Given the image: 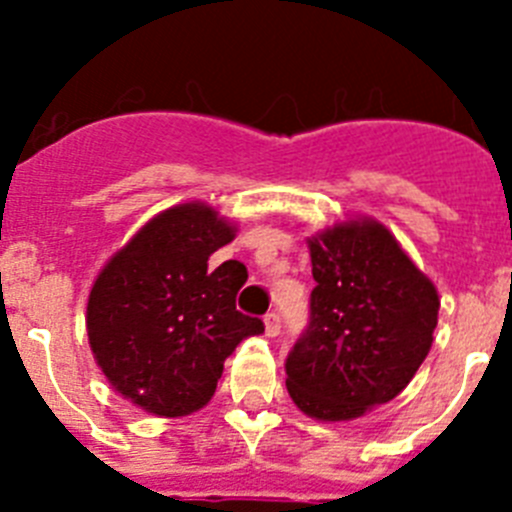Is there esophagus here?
Instances as JSON below:
<instances>
[{
    "mask_svg": "<svg viewBox=\"0 0 512 512\" xmlns=\"http://www.w3.org/2000/svg\"><path fill=\"white\" fill-rule=\"evenodd\" d=\"M264 323H266V333L269 336H279V330H282V315L279 312H266L264 315Z\"/></svg>",
    "mask_w": 512,
    "mask_h": 512,
    "instance_id": "34e87169",
    "label": "esophagus"
}]
</instances>
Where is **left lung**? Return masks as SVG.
Returning a JSON list of instances; mask_svg holds the SVG:
<instances>
[{
    "label": "left lung",
    "instance_id": "left-lung-1",
    "mask_svg": "<svg viewBox=\"0 0 512 512\" xmlns=\"http://www.w3.org/2000/svg\"><path fill=\"white\" fill-rule=\"evenodd\" d=\"M310 259V320L284 361L289 397L310 418H359L415 377L431 351L438 292L374 220L320 233Z\"/></svg>",
    "mask_w": 512,
    "mask_h": 512
}]
</instances>
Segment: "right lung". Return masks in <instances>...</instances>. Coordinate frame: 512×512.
I'll return each instance as SVG.
<instances>
[{
	"instance_id": "add662e5",
	"label": "right lung",
	"mask_w": 512,
	"mask_h": 512,
	"mask_svg": "<svg viewBox=\"0 0 512 512\" xmlns=\"http://www.w3.org/2000/svg\"><path fill=\"white\" fill-rule=\"evenodd\" d=\"M233 235L212 207H171L143 225L94 282L87 305L94 359L112 387L148 413L200 410L235 346L264 333L261 318L235 310L246 266H207Z\"/></svg>"
}]
</instances>
